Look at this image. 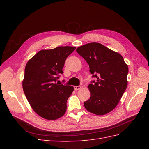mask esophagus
I'll return each instance as SVG.
<instances>
[{"label": "esophagus", "instance_id": "esophagus-1", "mask_svg": "<svg viewBox=\"0 0 149 149\" xmlns=\"http://www.w3.org/2000/svg\"><path fill=\"white\" fill-rule=\"evenodd\" d=\"M74 89L76 91H77V90H79L81 89V86H74Z\"/></svg>", "mask_w": 149, "mask_h": 149}]
</instances>
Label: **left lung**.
<instances>
[{
    "mask_svg": "<svg viewBox=\"0 0 149 149\" xmlns=\"http://www.w3.org/2000/svg\"><path fill=\"white\" fill-rule=\"evenodd\" d=\"M86 61L90 73L96 81L88 88L91 96L84 102L89 112L104 115L113 110L127 86V65L119 53L99 43H90L76 49Z\"/></svg>",
    "mask_w": 149,
    "mask_h": 149,
    "instance_id": "8db88e82",
    "label": "left lung"
}]
</instances>
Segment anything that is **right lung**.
<instances>
[{
  "label": "right lung",
  "mask_w": 149,
  "mask_h": 149,
  "mask_svg": "<svg viewBox=\"0 0 149 149\" xmlns=\"http://www.w3.org/2000/svg\"><path fill=\"white\" fill-rule=\"evenodd\" d=\"M76 47H58L42 49L27 62L22 86L33 111L42 118L55 120L63 116L72 86L56 83L65 60Z\"/></svg>",
  "instance_id": "1"
}]
</instances>
